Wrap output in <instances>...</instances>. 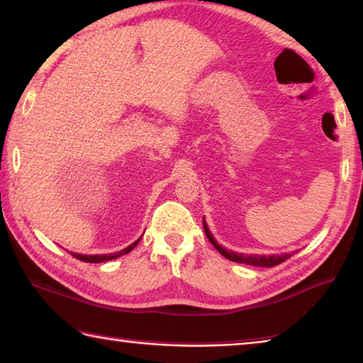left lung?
Listing matches in <instances>:
<instances>
[{"instance_id": "obj_1", "label": "left lung", "mask_w": 363, "mask_h": 363, "mask_svg": "<svg viewBox=\"0 0 363 363\" xmlns=\"http://www.w3.org/2000/svg\"><path fill=\"white\" fill-rule=\"evenodd\" d=\"M203 226H204V233L206 237L209 238V242L215 246V250H217L221 256H225L226 259L237 262V264H246V265H252V267H274V265H279L282 262H285L287 259L291 257V254L285 252V254H273V256H259V254H250V256H245V254L240 252H234V251H228L226 248H223L221 245H218V242L215 240L213 235L211 234L209 228H207L206 221L203 218Z\"/></svg>"}]
</instances>
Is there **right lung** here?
<instances>
[{
    "label": "right lung",
    "instance_id": "1",
    "mask_svg": "<svg viewBox=\"0 0 363 363\" xmlns=\"http://www.w3.org/2000/svg\"><path fill=\"white\" fill-rule=\"evenodd\" d=\"M142 238V237H140ZM140 238H138V240H135L133 245H129L128 248H125V250H121V251H118V252H115V254H95V256H87V254H78V252H70L73 257H76V259H79V260H82V262H89V264H99V262H106V260H112V259H117V257H120V256H125V254H128V252H130L133 251L135 246H137V243L140 242Z\"/></svg>",
    "mask_w": 363,
    "mask_h": 363
}]
</instances>
